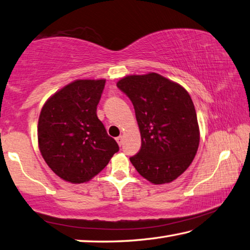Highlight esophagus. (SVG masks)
I'll return each instance as SVG.
<instances>
[{"label":"esophagus","mask_w":250,"mask_h":250,"mask_svg":"<svg viewBox=\"0 0 250 250\" xmlns=\"http://www.w3.org/2000/svg\"><path fill=\"white\" fill-rule=\"evenodd\" d=\"M116 141H117V143L119 144V146H121L122 145V143H124V136H118V138H116Z\"/></svg>","instance_id":"34e87169"}]
</instances>
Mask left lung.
I'll return each instance as SVG.
<instances>
[{
  "mask_svg": "<svg viewBox=\"0 0 250 250\" xmlns=\"http://www.w3.org/2000/svg\"><path fill=\"white\" fill-rule=\"evenodd\" d=\"M117 86L133 104L142 145L130 161L154 184L170 183L187 170L196 155L199 128L196 110L184 87L150 72L126 76Z\"/></svg>",
  "mask_w": 250,
  "mask_h": 250,
  "instance_id": "left-lung-1",
  "label": "left lung"
}]
</instances>
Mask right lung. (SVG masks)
<instances>
[{
	"label": "right lung",
	"instance_id": "obj_1",
	"mask_svg": "<svg viewBox=\"0 0 250 250\" xmlns=\"http://www.w3.org/2000/svg\"><path fill=\"white\" fill-rule=\"evenodd\" d=\"M105 81H73L42 107L39 148L53 172L67 182L90 181L119 150L96 115Z\"/></svg>",
	"mask_w": 250,
	"mask_h": 250
}]
</instances>
